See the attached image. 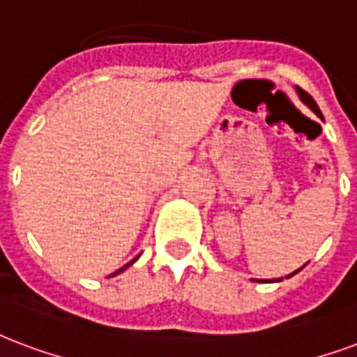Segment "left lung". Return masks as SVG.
<instances>
[{
	"label": "left lung",
	"instance_id": "8db88e82",
	"mask_svg": "<svg viewBox=\"0 0 357 357\" xmlns=\"http://www.w3.org/2000/svg\"><path fill=\"white\" fill-rule=\"evenodd\" d=\"M297 91H299V96L303 98V102H305V104L308 105V107H310V109H312V112L316 113V115H318V117H321V112H319L318 104H316V102H314V98L310 96V94H308V92L301 91V89H297ZM297 273H299V271H295V273H293V274H297ZM293 274H289V276H293Z\"/></svg>",
	"mask_w": 357,
	"mask_h": 357
}]
</instances>
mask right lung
I'll return each instance as SVG.
<instances>
[{
    "mask_svg": "<svg viewBox=\"0 0 357 357\" xmlns=\"http://www.w3.org/2000/svg\"><path fill=\"white\" fill-rule=\"evenodd\" d=\"M134 261H136V259H132V261H130V263H128V265H125V266H123V268H119L117 273H113V274H109V276H115V274H119V273H123V271H125L126 266H130V265H132V263H134Z\"/></svg>",
    "mask_w": 357,
    "mask_h": 357,
    "instance_id": "add662e5",
    "label": "right lung"
}]
</instances>
